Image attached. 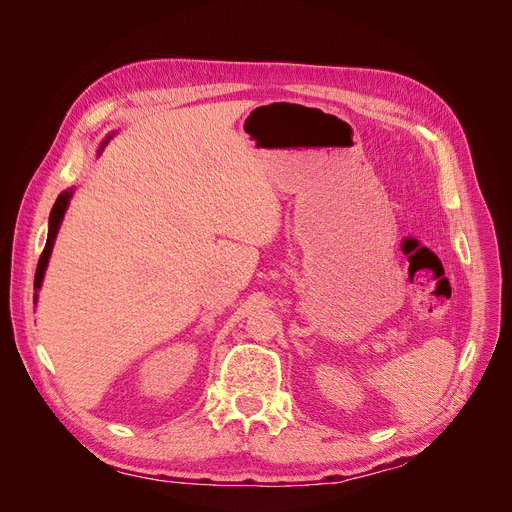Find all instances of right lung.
Returning <instances> with one entry per match:
<instances>
[{"label": "right lung", "mask_w": 512, "mask_h": 512, "mask_svg": "<svg viewBox=\"0 0 512 512\" xmlns=\"http://www.w3.org/2000/svg\"><path fill=\"white\" fill-rule=\"evenodd\" d=\"M107 143V141H105ZM103 143V145H105ZM70 195L72 193H62L56 203H53V209L49 213V232H47V242H45V249L39 257V263H37V272H35V288H41V282H43V274H45V267H47V261H49V255H51V249H53V240H56V234H58V228H60V222L64 218V211L68 207V201H70ZM37 301V297H35Z\"/></svg>", "instance_id": "add662e5"}]
</instances>
